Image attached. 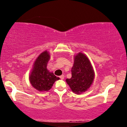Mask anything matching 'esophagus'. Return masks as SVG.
Returning <instances> with one entry per match:
<instances>
[{
  "label": "esophagus",
  "instance_id": "34e87169",
  "mask_svg": "<svg viewBox=\"0 0 127 127\" xmlns=\"http://www.w3.org/2000/svg\"><path fill=\"white\" fill-rule=\"evenodd\" d=\"M60 77V78H61V79H64V75H62V76H61L59 77Z\"/></svg>",
  "mask_w": 127,
  "mask_h": 127
}]
</instances>
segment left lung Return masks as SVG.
<instances>
[{
    "mask_svg": "<svg viewBox=\"0 0 127 127\" xmlns=\"http://www.w3.org/2000/svg\"><path fill=\"white\" fill-rule=\"evenodd\" d=\"M72 77L66 82L72 91L77 94L86 91L93 83L95 73L92 64L87 56L79 53L74 57L72 68Z\"/></svg>",
    "mask_w": 127,
    "mask_h": 127,
    "instance_id": "obj_1",
    "label": "left lung"
}]
</instances>
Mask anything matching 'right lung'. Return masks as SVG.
Segmentation results:
<instances>
[{
  "label": "right lung",
  "mask_w": 127,
  "mask_h": 127,
  "mask_svg": "<svg viewBox=\"0 0 127 127\" xmlns=\"http://www.w3.org/2000/svg\"><path fill=\"white\" fill-rule=\"evenodd\" d=\"M50 55L48 51L41 53L34 62L29 79L31 85L38 91H48L51 89L55 82L59 80L53 72L47 69V64Z\"/></svg>",
  "instance_id": "obj_1"
}]
</instances>
